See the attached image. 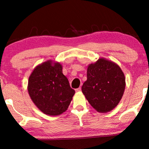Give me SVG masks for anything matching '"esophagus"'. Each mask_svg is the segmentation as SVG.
Wrapping results in <instances>:
<instances>
[{"label": "esophagus", "mask_w": 149, "mask_h": 149, "mask_svg": "<svg viewBox=\"0 0 149 149\" xmlns=\"http://www.w3.org/2000/svg\"><path fill=\"white\" fill-rule=\"evenodd\" d=\"M81 88L79 87V88H77V89H75V92H76V93L79 92V91H81Z\"/></svg>", "instance_id": "34e87169"}]
</instances>
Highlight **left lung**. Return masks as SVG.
Returning <instances> with one entry per match:
<instances>
[{
	"label": "left lung",
	"instance_id": "1",
	"mask_svg": "<svg viewBox=\"0 0 149 149\" xmlns=\"http://www.w3.org/2000/svg\"><path fill=\"white\" fill-rule=\"evenodd\" d=\"M87 81L82 92L90 104L101 113L110 112L122 99L125 79L119 65L105 58H99L88 65Z\"/></svg>",
	"mask_w": 149,
	"mask_h": 149
}]
</instances>
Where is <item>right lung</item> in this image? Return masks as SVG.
<instances>
[{
  "instance_id": "right-lung-1",
  "label": "right lung",
  "mask_w": 149,
  "mask_h": 149,
  "mask_svg": "<svg viewBox=\"0 0 149 149\" xmlns=\"http://www.w3.org/2000/svg\"><path fill=\"white\" fill-rule=\"evenodd\" d=\"M32 101L44 114L58 116L68 109L75 94L58 62L47 60L35 68L27 86Z\"/></svg>"
}]
</instances>
